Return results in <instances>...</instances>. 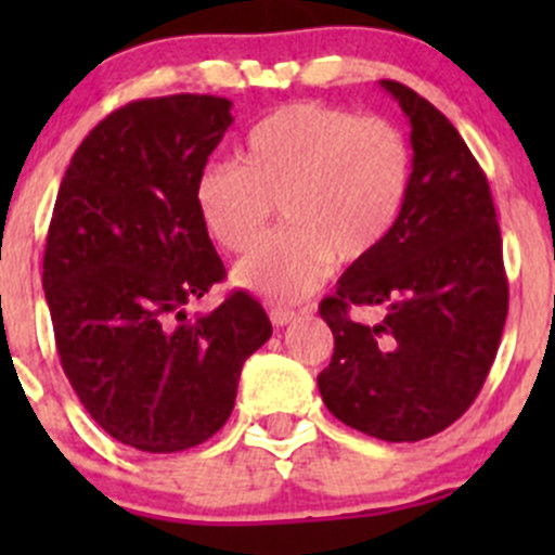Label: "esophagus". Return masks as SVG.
Returning <instances> with one entry per match:
<instances>
[{
	"label": "esophagus",
	"instance_id": "1",
	"mask_svg": "<svg viewBox=\"0 0 555 555\" xmlns=\"http://www.w3.org/2000/svg\"><path fill=\"white\" fill-rule=\"evenodd\" d=\"M268 317H271L273 327H284V324L293 322L298 313H295L293 309H287V306H271V311H268Z\"/></svg>",
	"mask_w": 555,
	"mask_h": 555
}]
</instances>
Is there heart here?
<instances>
[{
  "label": "heart",
  "instance_id": "b5f03b06",
  "mask_svg": "<svg viewBox=\"0 0 555 555\" xmlns=\"http://www.w3.org/2000/svg\"><path fill=\"white\" fill-rule=\"evenodd\" d=\"M408 139L382 117H357L319 102L282 104L246 131L236 164L195 177L201 225L222 249L259 243L275 204L287 229L244 257L233 282L273 300H298L333 262L357 266L395 231L411 193Z\"/></svg>",
  "mask_w": 555,
  "mask_h": 555
}]
</instances>
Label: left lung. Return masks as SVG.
<instances>
[{"label":"left lung","mask_w":555,"mask_h":555,"mask_svg":"<svg viewBox=\"0 0 555 555\" xmlns=\"http://www.w3.org/2000/svg\"><path fill=\"white\" fill-rule=\"evenodd\" d=\"M382 88L411 122V193L382 249L319 304L335 349L317 384L351 429L416 443L478 397L505 327L507 276L489 182L464 139L408 86ZM354 305L387 313L362 325L348 317Z\"/></svg>","instance_id":"1"}]
</instances>
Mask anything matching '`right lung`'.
Segmentation results:
<instances>
[{
    "instance_id": "add662e5",
    "label": "right lung",
    "mask_w": 555,
    "mask_h": 555,
    "mask_svg": "<svg viewBox=\"0 0 555 555\" xmlns=\"http://www.w3.org/2000/svg\"><path fill=\"white\" fill-rule=\"evenodd\" d=\"M231 122L220 96L131 102L82 139L61 179L42 262L55 349L93 422L131 449L209 440L246 357L273 333L242 289L184 313L225 279L193 188Z\"/></svg>"
}]
</instances>
